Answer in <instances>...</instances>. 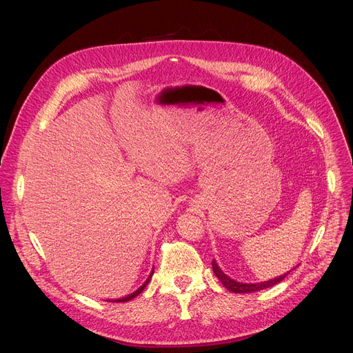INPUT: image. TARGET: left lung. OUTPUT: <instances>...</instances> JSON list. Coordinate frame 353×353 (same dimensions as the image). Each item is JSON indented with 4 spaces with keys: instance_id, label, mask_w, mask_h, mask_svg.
Segmentation results:
<instances>
[{
    "instance_id": "left-lung-1",
    "label": "left lung",
    "mask_w": 353,
    "mask_h": 353,
    "mask_svg": "<svg viewBox=\"0 0 353 353\" xmlns=\"http://www.w3.org/2000/svg\"><path fill=\"white\" fill-rule=\"evenodd\" d=\"M212 266H213V272L214 274L219 277V281L221 282V285H223L230 292H234V293H250V292H257V290H263L266 288H270V286H274L279 282H282L285 277L288 276V273H285L283 276H279V277H274V279L269 281V282H263V283H240V282H234L233 279H230V277H228L223 272L220 270V268L217 266V263L213 261L212 262Z\"/></svg>"
}]
</instances>
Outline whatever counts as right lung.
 I'll return each mask as SVG.
<instances>
[{
	"label": "right lung",
	"mask_w": 353,
	"mask_h": 353,
	"mask_svg": "<svg viewBox=\"0 0 353 353\" xmlns=\"http://www.w3.org/2000/svg\"><path fill=\"white\" fill-rule=\"evenodd\" d=\"M152 274H153V272H152ZM152 274L148 276V279L144 282V285L143 286H140V289H137L134 293H132V294H128V296H125V298H123V299H117V301H114V302H127V301H130V299H133V298H136L137 294H140L141 292H143V289L145 288V285L148 283V281H150V277H152Z\"/></svg>",
	"instance_id": "obj_1"
}]
</instances>
